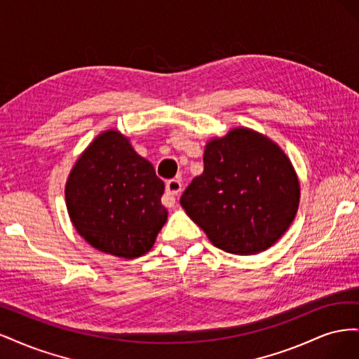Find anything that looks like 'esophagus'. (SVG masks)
Segmentation results:
<instances>
[{
  "instance_id": "34e87169",
  "label": "esophagus",
  "mask_w": 359,
  "mask_h": 359,
  "mask_svg": "<svg viewBox=\"0 0 359 359\" xmlns=\"http://www.w3.org/2000/svg\"><path fill=\"white\" fill-rule=\"evenodd\" d=\"M182 190V182L181 180L178 178H173V180H169L166 182V199H165V203L166 206H173L175 205V196H178V194L181 193Z\"/></svg>"
}]
</instances>
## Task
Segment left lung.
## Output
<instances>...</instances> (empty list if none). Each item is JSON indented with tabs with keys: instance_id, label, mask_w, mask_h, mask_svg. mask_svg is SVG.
I'll return each mask as SVG.
<instances>
[{
	"instance_id": "left-lung-1",
	"label": "left lung",
	"mask_w": 359,
	"mask_h": 359,
	"mask_svg": "<svg viewBox=\"0 0 359 359\" xmlns=\"http://www.w3.org/2000/svg\"><path fill=\"white\" fill-rule=\"evenodd\" d=\"M180 202L217 248L256 255L276 244L295 219L299 181L276 142L238 127L206 144L202 175Z\"/></svg>"
}]
</instances>
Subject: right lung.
Wrapping results in <instances>:
<instances>
[{
	"label": "right lung",
	"instance_id": "obj_1",
	"mask_svg": "<svg viewBox=\"0 0 359 359\" xmlns=\"http://www.w3.org/2000/svg\"><path fill=\"white\" fill-rule=\"evenodd\" d=\"M163 191L165 182L128 137L107 130L74 163L66 205L86 243L107 255L135 259L149 252L168 220Z\"/></svg>",
	"mask_w": 359,
	"mask_h": 359
}]
</instances>
